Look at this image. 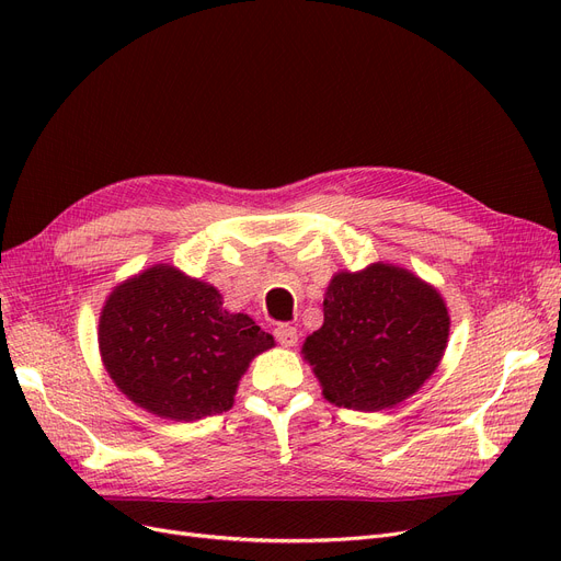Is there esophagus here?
I'll return each mask as SVG.
<instances>
[{"mask_svg":"<svg viewBox=\"0 0 561 561\" xmlns=\"http://www.w3.org/2000/svg\"><path fill=\"white\" fill-rule=\"evenodd\" d=\"M275 339L284 345V347H293L298 343V330L290 325H277L275 328Z\"/></svg>","mask_w":561,"mask_h":561,"instance_id":"1","label":"esophagus"}]
</instances>
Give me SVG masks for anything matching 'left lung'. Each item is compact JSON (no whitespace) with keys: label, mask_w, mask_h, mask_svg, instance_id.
<instances>
[{"label":"left lung","mask_w":561,"mask_h":561,"mask_svg":"<svg viewBox=\"0 0 561 561\" xmlns=\"http://www.w3.org/2000/svg\"><path fill=\"white\" fill-rule=\"evenodd\" d=\"M322 313L325 322L307 336L302 355L336 407L379 411L407 400L448 345L450 316L440 293L391 263L336 273Z\"/></svg>","instance_id":"1"}]
</instances>
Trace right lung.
Returning <instances> with one entry per match:
<instances>
[{
  "label": "right lung",
  "mask_w": 561,
  "mask_h": 561,
  "mask_svg": "<svg viewBox=\"0 0 561 561\" xmlns=\"http://www.w3.org/2000/svg\"><path fill=\"white\" fill-rule=\"evenodd\" d=\"M98 341L115 387L176 423L227 411L250 362L275 345L248 313L222 309L218 288L168 263L113 288Z\"/></svg>",
  "instance_id": "obj_1"
}]
</instances>
